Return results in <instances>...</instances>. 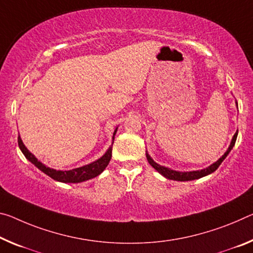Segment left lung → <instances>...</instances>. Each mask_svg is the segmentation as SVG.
Segmentation results:
<instances>
[{
    "label": "left lung",
    "mask_w": 253,
    "mask_h": 253,
    "mask_svg": "<svg viewBox=\"0 0 253 253\" xmlns=\"http://www.w3.org/2000/svg\"><path fill=\"white\" fill-rule=\"evenodd\" d=\"M236 103V107H238V102L235 101ZM236 137H238V130H236V133L234 134L233 138H232L230 146H228L227 151L224 153L220 158L217 160V161L214 162L213 164H211L210 167L205 168V169L203 170H197V171H187V172H181V171H175V170H172L170 168H167L164 166H160L159 163H156L153 159L151 158L150 154L147 153L146 151V159L148 163L151 164L152 167L154 168V169L159 172L160 174H162L164 178L167 179H170V180H175V181H190V180H196V179H199V178H203L205 177V175H208L211 173H213L214 171L217 170V168L220 166V163H222L224 160H225L226 156L230 153L232 148H233L235 141H236Z\"/></svg>",
    "instance_id": "8db88e82"
}]
</instances>
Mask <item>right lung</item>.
Wrapping results in <instances>:
<instances>
[{
  "mask_svg": "<svg viewBox=\"0 0 253 253\" xmlns=\"http://www.w3.org/2000/svg\"><path fill=\"white\" fill-rule=\"evenodd\" d=\"M117 129L118 127H116V129L114 131V136H112V143H114L115 135L117 133ZM18 144L23 155L26 156V159L29 160L35 167H37L40 171H42L43 173L48 175V177L56 180V181L64 182V183H79V182H83V181H86V180L98 177V175L100 173H102V171L106 169L108 164H109L111 154H112V146H110L107 150L106 153L103 154L100 159L95 160V161L86 164V166L75 168V169L63 171V170L51 169V168L46 167L45 164L38 161V159L36 158V156L26 147L25 144H23L20 135L18 136Z\"/></svg>",
  "mask_w": 253,
  "mask_h": 253,
  "instance_id": "add662e5",
  "label": "right lung"
}]
</instances>
